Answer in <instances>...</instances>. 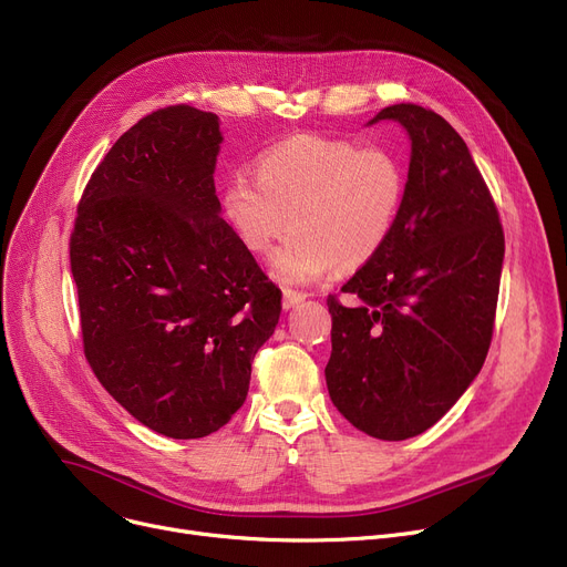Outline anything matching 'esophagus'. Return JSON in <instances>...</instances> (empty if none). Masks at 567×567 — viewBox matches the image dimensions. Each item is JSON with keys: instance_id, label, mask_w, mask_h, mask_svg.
<instances>
[{"instance_id": "obj_1", "label": "esophagus", "mask_w": 567, "mask_h": 567, "mask_svg": "<svg viewBox=\"0 0 567 567\" xmlns=\"http://www.w3.org/2000/svg\"><path fill=\"white\" fill-rule=\"evenodd\" d=\"M306 301V293L303 291H296V289H285L282 291V306L289 310L293 306H299Z\"/></svg>"}]
</instances>
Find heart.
<instances>
[{"mask_svg":"<svg viewBox=\"0 0 567 567\" xmlns=\"http://www.w3.org/2000/svg\"><path fill=\"white\" fill-rule=\"evenodd\" d=\"M255 174L229 178L223 214L252 255H266L291 225L274 271L299 285L336 266L355 271L370 264L389 246L409 188V169L395 148L321 135L266 148Z\"/></svg>","mask_w":567,"mask_h":567,"instance_id":"1","label":"heart"}]
</instances>
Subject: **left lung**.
I'll return each instance as SVG.
<instances>
[{
    "label": "left lung",
    "instance_id": "left-lung-1",
    "mask_svg": "<svg viewBox=\"0 0 567 567\" xmlns=\"http://www.w3.org/2000/svg\"><path fill=\"white\" fill-rule=\"evenodd\" d=\"M411 137L400 223L370 264L329 293V395L361 432L404 441L432 427L481 372L494 333L505 236L460 133L415 103L383 107Z\"/></svg>",
    "mask_w": 567,
    "mask_h": 567
}]
</instances>
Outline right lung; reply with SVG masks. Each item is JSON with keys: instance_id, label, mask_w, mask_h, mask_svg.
I'll list each match as a JSON object with an SVG mask.
<instances>
[{"instance_id": "obj_1", "label": "right lung", "mask_w": 567, "mask_h": 567, "mask_svg": "<svg viewBox=\"0 0 567 567\" xmlns=\"http://www.w3.org/2000/svg\"><path fill=\"white\" fill-rule=\"evenodd\" d=\"M214 112L142 116L89 178L71 234L82 347L103 389L172 439L218 432L248 395L282 291L218 216Z\"/></svg>"}]
</instances>
